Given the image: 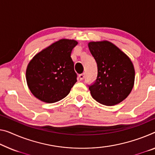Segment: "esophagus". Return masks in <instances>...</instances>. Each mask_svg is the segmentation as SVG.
<instances>
[{
	"instance_id": "1",
	"label": "esophagus",
	"mask_w": 155,
	"mask_h": 155,
	"mask_svg": "<svg viewBox=\"0 0 155 155\" xmlns=\"http://www.w3.org/2000/svg\"><path fill=\"white\" fill-rule=\"evenodd\" d=\"M84 73H82V74H80L79 75V78L80 80H82L83 79H84Z\"/></svg>"
}]
</instances>
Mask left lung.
Returning <instances> with one entry per match:
<instances>
[{"mask_svg":"<svg viewBox=\"0 0 155 155\" xmlns=\"http://www.w3.org/2000/svg\"><path fill=\"white\" fill-rule=\"evenodd\" d=\"M97 66V79L89 89L99 103L112 106L125 100L134 87L135 71L130 59L108 41L88 44Z\"/></svg>","mask_w":155,"mask_h":155,"instance_id":"obj_1","label":"left lung"}]
</instances>
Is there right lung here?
<instances>
[{
	"label": "right lung",
	"mask_w": 155,
	"mask_h": 155,
	"mask_svg": "<svg viewBox=\"0 0 155 155\" xmlns=\"http://www.w3.org/2000/svg\"><path fill=\"white\" fill-rule=\"evenodd\" d=\"M75 40L60 39L37 53L28 64L26 81L32 94L40 101L53 103L69 94L77 82L71 58Z\"/></svg>",
	"instance_id": "right-lung-1"
}]
</instances>
